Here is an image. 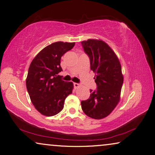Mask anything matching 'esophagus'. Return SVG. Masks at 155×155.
<instances>
[{
  "label": "esophagus",
  "mask_w": 155,
  "mask_h": 155,
  "mask_svg": "<svg viewBox=\"0 0 155 155\" xmlns=\"http://www.w3.org/2000/svg\"><path fill=\"white\" fill-rule=\"evenodd\" d=\"M81 85H80V84H78V83H74V88L75 89H77V88H78Z\"/></svg>",
  "instance_id": "1"
}]
</instances>
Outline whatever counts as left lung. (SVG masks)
Masks as SVG:
<instances>
[{
  "instance_id": "8db88e82",
  "label": "left lung",
  "mask_w": 155,
  "mask_h": 155,
  "mask_svg": "<svg viewBox=\"0 0 155 155\" xmlns=\"http://www.w3.org/2000/svg\"><path fill=\"white\" fill-rule=\"evenodd\" d=\"M81 44L90 58L97 86L95 91H90L89 99L81 101V107L87 116L101 120L111 113L120 100L124 81L122 66L114 51L101 39H89Z\"/></svg>"
}]
</instances>
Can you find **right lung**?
<instances>
[{
    "instance_id": "1",
    "label": "right lung",
    "mask_w": 155,
    "mask_h": 155,
    "mask_svg": "<svg viewBox=\"0 0 155 155\" xmlns=\"http://www.w3.org/2000/svg\"><path fill=\"white\" fill-rule=\"evenodd\" d=\"M75 42L57 41L45 47L33 58L26 78L31 101L41 114L53 116L64 108L65 99L72 93L73 83L60 79L61 57Z\"/></svg>"
}]
</instances>
